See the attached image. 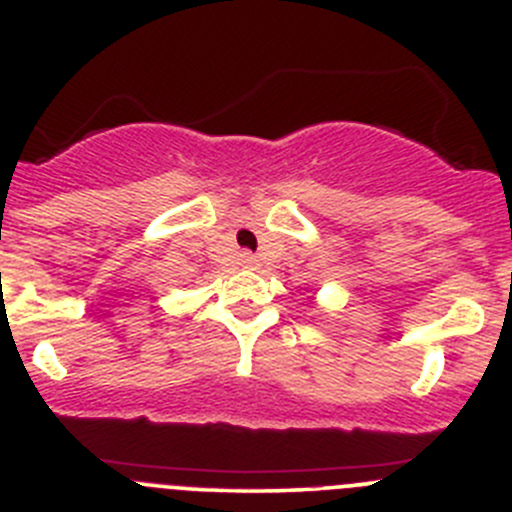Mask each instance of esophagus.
<instances>
[{
    "label": "esophagus",
    "mask_w": 512,
    "mask_h": 512,
    "mask_svg": "<svg viewBox=\"0 0 512 512\" xmlns=\"http://www.w3.org/2000/svg\"><path fill=\"white\" fill-rule=\"evenodd\" d=\"M242 265L247 267V270H257V265H260V262H257V257L255 255H242Z\"/></svg>",
    "instance_id": "esophagus-1"
}]
</instances>
